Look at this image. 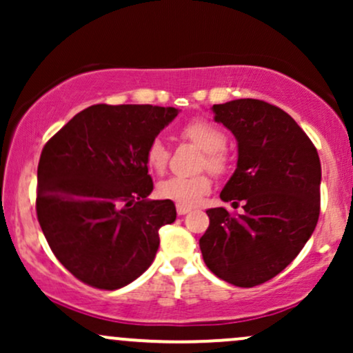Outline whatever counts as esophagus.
Masks as SVG:
<instances>
[{
    "label": "esophagus",
    "instance_id": "obj_1",
    "mask_svg": "<svg viewBox=\"0 0 353 353\" xmlns=\"http://www.w3.org/2000/svg\"><path fill=\"white\" fill-rule=\"evenodd\" d=\"M176 209H177V214H179V216H185V214L190 210V208H188V205H181V204H177Z\"/></svg>",
    "mask_w": 353,
    "mask_h": 353
}]
</instances>
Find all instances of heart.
I'll return each mask as SVG.
<instances>
[{
  "label": "heart",
  "mask_w": 353,
  "mask_h": 353,
  "mask_svg": "<svg viewBox=\"0 0 353 353\" xmlns=\"http://www.w3.org/2000/svg\"><path fill=\"white\" fill-rule=\"evenodd\" d=\"M181 136L185 141L204 151L202 165L210 172L222 174L229 165V156L225 152L228 137L219 125L205 119H194L181 129ZM145 163L154 172H164L169 163V149L161 139H152L145 149ZM210 190V179L204 174L199 176H172L159 182L157 194L163 199L172 201L181 205H196Z\"/></svg>",
  "instance_id": "b5f03b06"
}]
</instances>
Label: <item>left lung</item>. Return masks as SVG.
I'll list each match as a JSON object with an SVG mask.
<instances>
[{"instance_id": "left-lung-1", "label": "left lung", "mask_w": 353, "mask_h": 353, "mask_svg": "<svg viewBox=\"0 0 353 353\" xmlns=\"http://www.w3.org/2000/svg\"><path fill=\"white\" fill-rule=\"evenodd\" d=\"M214 121L237 141V168L221 192L224 208L205 210L201 237L210 272L237 287H254L282 272L309 241L320 214L322 168L301 125L265 101L236 99L212 106Z\"/></svg>"}]
</instances>
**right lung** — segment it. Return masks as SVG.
<instances>
[{
  "label": "right lung",
  "mask_w": 353,
  "mask_h": 353,
  "mask_svg": "<svg viewBox=\"0 0 353 353\" xmlns=\"http://www.w3.org/2000/svg\"><path fill=\"white\" fill-rule=\"evenodd\" d=\"M177 114L151 104H94L43 148L36 214L52 254L81 282L116 290L152 264L176 205L148 199L145 149Z\"/></svg>",
  "instance_id": "right-lung-1"
}]
</instances>
